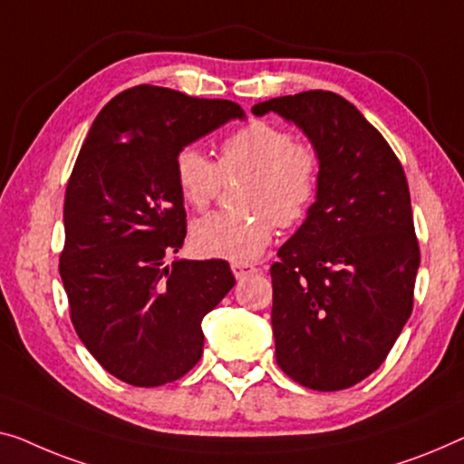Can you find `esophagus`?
<instances>
[{
  "label": "esophagus",
  "mask_w": 464,
  "mask_h": 464,
  "mask_svg": "<svg viewBox=\"0 0 464 464\" xmlns=\"http://www.w3.org/2000/svg\"><path fill=\"white\" fill-rule=\"evenodd\" d=\"M231 271L235 276H237V279H246V276L254 275L258 268H256L254 265H247V262H233Z\"/></svg>",
  "instance_id": "34e87169"
}]
</instances>
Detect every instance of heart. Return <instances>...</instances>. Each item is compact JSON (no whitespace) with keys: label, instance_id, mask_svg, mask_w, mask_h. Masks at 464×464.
Here are the masks:
<instances>
[{"label":"heart","instance_id":"obj_1","mask_svg":"<svg viewBox=\"0 0 464 464\" xmlns=\"http://www.w3.org/2000/svg\"><path fill=\"white\" fill-rule=\"evenodd\" d=\"M183 202L202 212L217 199L225 179L244 177L235 189L239 210L198 220L191 244L208 258L250 262L273 241L275 225L294 227L313 208L321 188V154L313 143L268 121H250L218 143L217 162L196 145L172 160Z\"/></svg>","mask_w":464,"mask_h":464}]
</instances>
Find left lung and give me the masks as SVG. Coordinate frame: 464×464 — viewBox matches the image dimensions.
Segmentation results:
<instances>
[{
	"instance_id": "8db88e82",
	"label": "left lung",
	"mask_w": 464,
	"mask_h": 464,
	"mask_svg": "<svg viewBox=\"0 0 464 464\" xmlns=\"http://www.w3.org/2000/svg\"><path fill=\"white\" fill-rule=\"evenodd\" d=\"M252 112L295 122L321 154L316 202L271 266L276 364L310 390H345L382 366L412 313L420 252L404 169L337 93L283 95Z\"/></svg>"
}]
</instances>
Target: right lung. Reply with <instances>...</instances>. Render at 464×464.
Returning <instances> with one entry per match:
<instances>
[{
	"instance_id": "obj_1",
	"label": "right lung",
	"mask_w": 464,
	"mask_h": 464,
	"mask_svg": "<svg viewBox=\"0 0 464 464\" xmlns=\"http://www.w3.org/2000/svg\"><path fill=\"white\" fill-rule=\"evenodd\" d=\"M244 110L137 85L100 110L64 196L60 276L71 321L110 375L135 387L181 379L204 352L202 319L235 285L225 260H175L188 214L179 148Z\"/></svg>"
}]
</instances>
